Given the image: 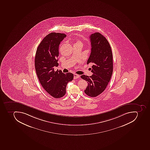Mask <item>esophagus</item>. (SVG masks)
<instances>
[{"label": "esophagus", "mask_w": 150, "mask_h": 150, "mask_svg": "<svg viewBox=\"0 0 150 150\" xmlns=\"http://www.w3.org/2000/svg\"><path fill=\"white\" fill-rule=\"evenodd\" d=\"M80 76L79 75L76 74H74V79H77L79 78Z\"/></svg>", "instance_id": "34e87169"}]
</instances>
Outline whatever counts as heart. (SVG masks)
I'll return each mask as SVG.
<instances>
[{
    "instance_id": "b5f03b06",
    "label": "heart",
    "mask_w": 150,
    "mask_h": 150,
    "mask_svg": "<svg viewBox=\"0 0 150 150\" xmlns=\"http://www.w3.org/2000/svg\"><path fill=\"white\" fill-rule=\"evenodd\" d=\"M75 44H77V45L79 44V45H82V42L79 40H77V41L76 42V43Z\"/></svg>"
}]
</instances>
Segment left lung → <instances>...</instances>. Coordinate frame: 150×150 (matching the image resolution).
<instances>
[{"instance_id": "left-lung-1", "label": "left lung", "mask_w": 150, "mask_h": 150, "mask_svg": "<svg viewBox=\"0 0 150 150\" xmlns=\"http://www.w3.org/2000/svg\"><path fill=\"white\" fill-rule=\"evenodd\" d=\"M91 52L87 64H93L90 77L85 75L81 78L87 82L84 91L89 96L95 97L101 94L106 88L113 73V54L107 39L100 33H95L90 36Z\"/></svg>"}]
</instances>
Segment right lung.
<instances>
[{
  "mask_svg": "<svg viewBox=\"0 0 150 150\" xmlns=\"http://www.w3.org/2000/svg\"><path fill=\"white\" fill-rule=\"evenodd\" d=\"M66 35L51 33L40 43L35 57V68L42 86L55 98L62 97L66 93V86L72 81L73 74L54 71V67L58 65L59 46Z\"/></svg>",
  "mask_w": 150,
  "mask_h": 150,
  "instance_id": "1",
  "label": "right lung"
}]
</instances>
